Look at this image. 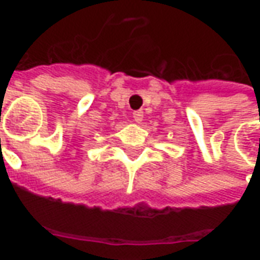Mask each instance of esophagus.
I'll return each mask as SVG.
<instances>
[{
    "label": "esophagus",
    "instance_id": "obj_1",
    "mask_svg": "<svg viewBox=\"0 0 260 260\" xmlns=\"http://www.w3.org/2000/svg\"><path fill=\"white\" fill-rule=\"evenodd\" d=\"M132 117H134V119H135V122L141 124L142 121H143V111H141V110H139V111H135Z\"/></svg>",
    "mask_w": 260,
    "mask_h": 260
}]
</instances>
